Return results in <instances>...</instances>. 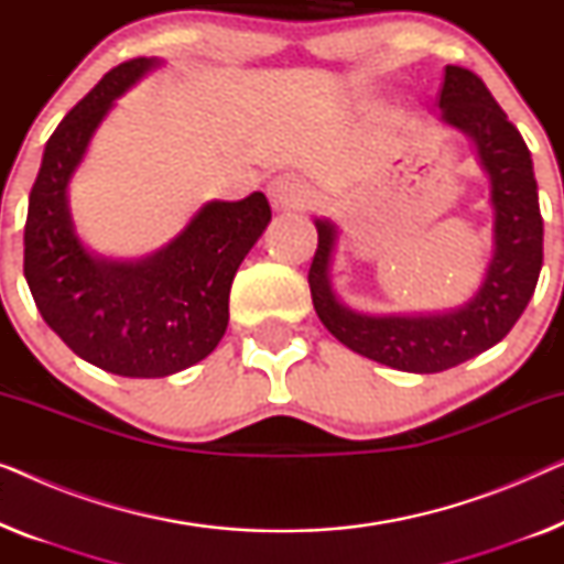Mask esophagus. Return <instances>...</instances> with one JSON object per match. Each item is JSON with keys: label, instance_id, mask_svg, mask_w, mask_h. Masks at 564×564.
I'll list each match as a JSON object with an SVG mask.
<instances>
[{"label": "esophagus", "instance_id": "esophagus-1", "mask_svg": "<svg viewBox=\"0 0 564 564\" xmlns=\"http://www.w3.org/2000/svg\"><path fill=\"white\" fill-rule=\"evenodd\" d=\"M267 192L276 210H303V207L311 205V192L305 189L303 182L290 174H282L269 182Z\"/></svg>", "mask_w": 564, "mask_h": 564}]
</instances>
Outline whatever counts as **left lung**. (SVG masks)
Returning <instances> with one entry per match:
<instances>
[{"instance_id":"1","label":"left lung","mask_w":564,"mask_h":564,"mask_svg":"<svg viewBox=\"0 0 564 564\" xmlns=\"http://www.w3.org/2000/svg\"><path fill=\"white\" fill-rule=\"evenodd\" d=\"M436 102L444 110L442 120L473 135L490 174L496 257L480 292L462 311L429 318H372L351 313L330 292L328 261L336 230L323 220L315 223L318 249L307 272L315 313L338 341L380 365L419 375L457 367L506 338L534 295L544 259V223L531 153L503 107L480 76L462 66L444 68Z\"/></svg>"}]
</instances>
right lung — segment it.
<instances>
[{"instance_id":"add662e5","label":"right lung","mask_w":564,"mask_h":564,"mask_svg":"<svg viewBox=\"0 0 564 564\" xmlns=\"http://www.w3.org/2000/svg\"><path fill=\"white\" fill-rule=\"evenodd\" d=\"M151 66L153 58L115 66L61 120L25 220V280L43 321L76 357L122 377L182 372L218 346L236 269L272 220L269 199L253 192L207 203L166 249L135 264L84 251L68 218V180L115 97Z\"/></svg>"}]
</instances>
